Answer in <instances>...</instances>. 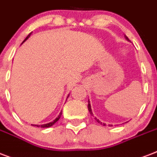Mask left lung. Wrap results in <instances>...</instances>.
<instances>
[{
	"label": "left lung",
	"instance_id": "1",
	"mask_svg": "<svg viewBox=\"0 0 157 157\" xmlns=\"http://www.w3.org/2000/svg\"><path fill=\"white\" fill-rule=\"evenodd\" d=\"M125 38H126V40H127V41H128V42H129V40H128V38L127 37H126V36H125ZM87 107H88V110H89L90 114H91V115H93V114H92V109H91V104H90L89 100H88V105H87ZM95 120H97V122L99 123V124H103V125H104V126H105V124H104V123H101L100 121V120H98V119H97V118H96V117H95ZM109 125H110V126H111V124H109Z\"/></svg>",
	"mask_w": 157,
	"mask_h": 157
}]
</instances>
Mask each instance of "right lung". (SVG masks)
<instances>
[{
    "label": "right lung",
    "instance_id": "add662e5",
    "mask_svg": "<svg viewBox=\"0 0 157 157\" xmlns=\"http://www.w3.org/2000/svg\"><path fill=\"white\" fill-rule=\"evenodd\" d=\"M33 33V32H32ZM32 33H29V35H28V36H27V37L26 38H25V39L24 40V42H22V44H23V43H24V42H25V41H26L27 39H28V38H29V37H30V35L32 34ZM69 96H70V94H69V95H68V97H67V98H69ZM61 115H62V110L61 111H60V113H59V115H58V116H57L56 118V119H55L54 120H53V121H52V122H50V123H48V124H42V125H36V124H33V126H37V127H41V128H49V127H51V126H52V125L54 124L55 123H56L57 121H58V120H59V118H60V116H61ZM33 125V124H32Z\"/></svg>",
    "mask_w": 157,
    "mask_h": 157
}]
</instances>
